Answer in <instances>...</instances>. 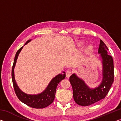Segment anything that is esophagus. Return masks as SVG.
Here are the masks:
<instances>
[{
    "label": "esophagus",
    "instance_id": "esophagus-1",
    "mask_svg": "<svg viewBox=\"0 0 121 121\" xmlns=\"http://www.w3.org/2000/svg\"><path fill=\"white\" fill-rule=\"evenodd\" d=\"M71 73H72V72H71V70L69 69V70H68L66 71V77H69L71 75Z\"/></svg>",
    "mask_w": 121,
    "mask_h": 121
}]
</instances>
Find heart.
I'll list each match as a JSON object with an SVG mask.
<instances>
[{
    "mask_svg": "<svg viewBox=\"0 0 121 121\" xmlns=\"http://www.w3.org/2000/svg\"><path fill=\"white\" fill-rule=\"evenodd\" d=\"M91 46H89V47H87V48H86V52H89L91 50Z\"/></svg>",
    "mask_w": 121,
    "mask_h": 121,
    "instance_id": "heart-1",
    "label": "heart"
}]
</instances>
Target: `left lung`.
<instances>
[{
  "label": "left lung",
  "mask_w": 121,
  "mask_h": 121,
  "mask_svg": "<svg viewBox=\"0 0 121 121\" xmlns=\"http://www.w3.org/2000/svg\"><path fill=\"white\" fill-rule=\"evenodd\" d=\"M108 48L102 40H100L98 53L102 59V83L95 89H91L75 74L69 78V81L73 91V97L78 105L88 106L104 99L109 92L114 82V69L113 59L107 53Z\"/></svg>",
  "instance_id": "obj_1"
}]
</instances>
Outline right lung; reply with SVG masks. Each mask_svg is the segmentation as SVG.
Instances as JSON below:
<instances>
[{
	"mask_svg": "<svg viewBox=\"0 0 121 121\" xmlns=\"http://www.w3.org/2000/svg\"><path fill=\"white\" fill-rule=\"evenodd\" d=\"M30 40H28L25 45L29 42ZM22 48H23V46L21 47L16 53L14 63L13 66H12V78L14 91H15L16 95H17V98H19L20 101H22L23 103L25 104L26 105L29 106V107L34 108H37V109L45 108L51 105L53 101H54L57 85L61 80L65 78V72L61 73L54 78H53L48 84V86L47 87L46 89L42 93L39 94L37 95H30L24 93L20 90L19 87L17 86V84H16V83L15 81V78H14V67H15L18 56H19L20 51H21Z\"/></svg>",
	"mask_w": 121,
	"mask_h": 121,
	"instance_id": "1",
	"label": "right lung"
}]
</instances>
